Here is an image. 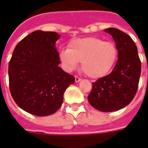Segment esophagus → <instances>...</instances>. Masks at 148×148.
<instances>
[{
    "mask_svg": "<svg viewBox=\"0 0 148 148\" xmlns=\"http://www.w3.org/2000/svg\"><path fill=\"white\" fill-rule=\"evenodd\" d=\"M81 80H82L81 77H79L78 76H75V82H80Z\"/></svg>",
    "mask_w": 148,
    "mask_h": 148,
    "instance_id": "1",
    "label": "esophagus"
}]
</instances>
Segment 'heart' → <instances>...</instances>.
I'll list each match as a JSON object with an SVG mask.
<instances>
[{"instance_id": "1", "label": "heart", "mask_w": 148, "mask_h": 148, "mask_svg": "<svg viewBox=\"0 0 148 148\" xmlns=\"http://www.w3.org/2000/svg\"><path fill=\"white\" fill-rule=\"evenodd\" d=\"M118 58V49L112 41L97 37L73 40L68 49L62 51L60 59L68 71H73L82 62V69L88 77L101 78L109 74Z\"/></svg>"}]
</instances>
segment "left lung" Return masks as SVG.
<instances>
[{
  "instance_id": "obj_1",
  "label": "left lung",
  "mask_w": 148,
  "mask_h": 148,
  "mask_svg": "<svg viewBox=\"0 0 148 148\" xmlns=\"http://www.w3.org/2000/svg\"><path fill=\"white\" fill-rule=\"evenodd\" d=\"M118 49V59L111 73L93 82L88 101L101 112H113L127 106L138 90L141 62L137 47L127 34L115 27L105 29Z\"/></svg>"
}]
</instances>
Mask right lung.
I'll return each instance as SVG.
<instances>
[{"instance_id":"1","label":"right lung","mask_w":148,"mask_h":148,"mask_svg":"<svg viewBox=\"0 0 148 148\" xmlns=\"http://www.w3.org/2000/svg\"><path fill=\"white\" fill-rule=\"evenodd\" d=\"M59 35L38 30L16 46L8 64L10 93L20 108L45 116L61 107L63 94L74 77L58 66L55 42Z\"/></svg>"}]
</instances>
